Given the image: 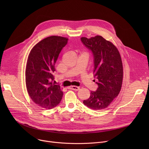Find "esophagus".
I'll use <instances>...</instances> for the list:
<instances>
[{"instance_id":"34e87169","label":"esophagus","mask_w":149,"mask_h":149,"mask_svg":"<svg viewBox=\"0 0 149 149\" xmlns=\"http://www.w3.org/2000/svg\"><path fill=\"white\" fill-rule=\"evenodd\" d=\"M69 89L74 90V91H79L80 89V88L79 87H77V86H70L69 88Z\"/></svg>"}]
</instances>
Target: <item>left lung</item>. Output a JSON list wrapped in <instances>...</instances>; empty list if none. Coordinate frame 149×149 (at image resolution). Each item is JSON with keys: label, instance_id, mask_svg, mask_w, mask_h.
Masks as SVG:
<instances>
[{"label": "left lung", "instance_id": "obj_1", "mask_svg": "<svg viewBox=\"0 0 149 149\" xmlns=\"http://www.w3.org/2000/svg\"><path fill=\"white\" fill-rule=\"evenodd\" d=\"M81 41L92 53L93 77L98 85L83 103L92 109L103 110L112 103L121 88L123 69L120 54L111 42L100 36L81 37Z\"/></svg>", "mask_w": 149, "mask_h": 149}]
</instances>
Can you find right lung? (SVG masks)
<instances>
[{
    "label": "right lung",
    "instance_id": "1",
    "mask_svg": "<svg viewBox=\"0 0 149 149\" xmlns=\"http://www.w3.org/2000/svg\"><path fill=\"white\" fill-rule=\"evenodd\" d=\"M68 38L50 36L36 44L31 49L26 67V86L34 102L42 108L52 109L62 99L63 93L59 84L53 83L55 64Z\"/></svg>",
    "mask_w": 149,
    "mask_h": 149
}]
</instances>
